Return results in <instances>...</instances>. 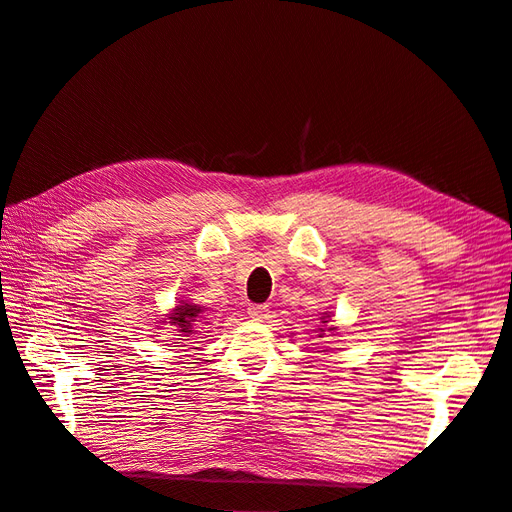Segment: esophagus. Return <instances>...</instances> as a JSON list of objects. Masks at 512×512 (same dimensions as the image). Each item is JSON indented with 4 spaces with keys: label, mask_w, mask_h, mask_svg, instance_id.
Masks as SVG:
<instances>
[{
    "label": "esophagus",
    "mask_w": 512,
    "mask_h": 512,
    "mask_svg": "<svg viewBox=\"0 0 512 512\" xmlns=\"http://www.w3.org/2000/svg\"><path fill=\"white\" fill-rule=\"evenodd\" d=\"M247 316L252 320H265L269 316V307L267 305H250L247 307Z\"/></svg>",
    "instance_id": "esophagus-1"
}]
</instances>
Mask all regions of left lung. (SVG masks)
Here are the masks:
<instances>
[{"mask_svg": "<svg viewBox=\"0 0 512 512\" xmlns=\"http://www.w3.org/2000/svg\"><path fill=\"white\" fill-rule=\"evenodd\" d=\"M331 314H333V312H322L320 322H322V324H329V322H331ZM318 331H320V335H318V337H324V331H329V333H333V335H335L339 329L335 327V324H331V327H327V329H318ZM322 352H324V350H322Z\"/></svg>", "mask_w": 512, "mask_h": 512, "instance_id": "1", "label": "left lung"}]
</instances>
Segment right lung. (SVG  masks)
I'll list each match as a JSON object with an SVG mask.
<instances>
[{"mask_svg": "<svg viewBox=\"0 0 512 512\" xmlns=\"http://www.w3.org/2000/svg\"><path fill=\"white\" fill-rule=\"evenodd\" d=\"M203 305L194 303L190 297H183L181 301H177V305L170 309V312L160 320V324H170L175 327V331L179 333V337H190L196 335V324L203 320L205 314Z\"/></svg>", "mask_w": 512, "mask_h": 512, "instance_id": "add662e5", "label": "right lung"}]
</instances>
